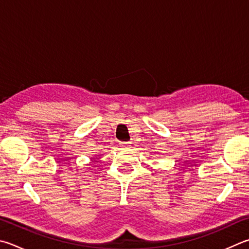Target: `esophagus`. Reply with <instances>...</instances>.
I'll list each match as a JSON object with an SVG mask.
<instances>
[{
	"instance_id": "esophagus-1",
	"label": "esophagus",
	"mask_w": 249,
	"mask_h": 249,
	"mask_svg": "<svg viewBox=\"0 0 249 249\" xmlns=\"http://www.w3.org/2000/svg\"><path fill=\"white\" fill-rule=\"evenodd\" d=\"M121 146L122 147H127L128 146V142H121Z\"/></svg>"
}]
</instances>
